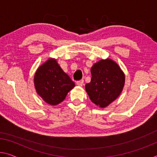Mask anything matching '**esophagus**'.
Returning a JSON list of instances; mask_svg holds the SVG:
<instances>
[{
  "instance_id": "obj_1",
  "label": "esophagus",
  "mask_w": 157,
  "mask_h": 157,
  "mask_svg": "<svg viewBox=\"0 0 157 157\" xmlns=\"http://www.w3.org/2000/svg\"><path fill=\"white\" fill-rule=\"evenodd\" d=\"M76 84H78V86H82L84 84V80L83 79H81V80H79V81H78L76 82Z\"/></svg>"
}]
</instances>
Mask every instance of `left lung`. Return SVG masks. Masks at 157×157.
<instances>
[{"instance_id":"left-lung-1","label":"left lung","mask_w":157,"mask_h":157,"mask_svg":"<svg viewBox=\"0 0 157 157\" xmlns=\"http://www.w3.org/2000/svg\"><path fill=\"white\" fill-rule=\"evenodd\" d=\"M91 82L85 85L91 101L105 108L116 100L122 91L125 75L118 64L110 59L97 62L91 68Z\"/></svg>"}]
</instances>
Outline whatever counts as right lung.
<instances>
[{
  "label": "right lung",
  "instance_id": "add662e5",
  "mask_svg": "<svg viewBox=\"0 0 157 157\" xmlns=\"http://www.w3.org/2000/svg\"><path fill=\"white\" fill-rule=\"evenodd\" d=\"M34 84L38 95L52 105L61 103L75 86L54 59H48L39 67L34 76Z\"/></svg>",
  "mask_w": 157,
  "mask_h": 157
}]
</instances>
